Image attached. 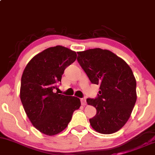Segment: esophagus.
Returning a JSON list of instances; mask_svg holds the SVG:
<instances>
[{"mask_svg": "<svg viewBox=\"0 0 155 155\" xmlns=\"http://www.w3.org/2000/svg\"><path fill=\"white\" fill-rule=\"evenodd\" d=\"M81 102L82 105H86L87 102H86V98H81Z\"/></svg>", "mask_w": 155, "mask_h": 155, "instance_id": "34e87169", "label": "esophagus"}]
</instances>
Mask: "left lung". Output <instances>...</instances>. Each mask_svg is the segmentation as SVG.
I'll return each mask as SVG.
<instances>
[{
    "label": "left lung",
    "instance_id": "8db88e82",
    "mask_svg": "<svg viewBox=\"0 0 155 155\" xmlns=\"http://www.w3.org/2000/svg\"><path fill=\"white\" fill-rule=\"evenodd\" d=\"M77 61L92 84L100 85L97 97L87 102L97 110L89 119L103 134L119 131L131 116L137 101V81L130 66L120 58L100 48L78 52Z\"/></svg>",
    "mask_w": 155,
    "mask_h": 155
}]
</instances>
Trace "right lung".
Wrapping results in <instances>:
<instances>
[{
	"label": "right lung",
	"mask_w": 155,
	"mask_h": 155,
	"mask_svg": "<svg viewBox=\"0 0 155 155\" xmlns=\"http://www.w3.org/2000/svg\"><path fill=\"white\" fill-rule=\"evenodd\" d=\"M76 52L57 45L31 59L21 80L20 99L33 126L41 133L53 136L68 126L72 115L81 106L76 97L54 92L66 67L76 61Z\"/></svg>",
	"instance_id": "obj_1"
}]
</instances>
